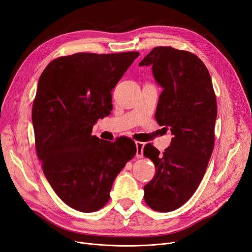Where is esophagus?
I'll list each match as a JSON object with an SVG mask.
<instances>
[{
    "mask_svg": "<svg viewBox=\"0 0 252 252\" xmlns=\"http://www.w3.org/2000/svg\"><path fill=\"white\" fill-rule=\"evenodd\" d=\"M145 143L143 142H136V147H137V153H136V157L138 158H143V149H144Z\"/></svg>",
    "mask_w": 252,
    "mask_h": 252,
    "instance_id": "esophagus-1",
    "label": "esophagus"
}]
</instances>
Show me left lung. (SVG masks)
<instances>
[{
  "label": "left lung",
  "instance_id": "8db88e82",
  "mask_svg": "<svg viewBox=\"0 0 252 252\" xmlns=\"http://www.w3.org/2000/svg\"><path fill=\"white\" fill-rule=\"evenodd\" d=\"M139 65H150L162 87L156 118L173 135L163 155L150 144L144 147L157 169L144 187V200L153 210L170 212L189 200L204 177L214 146L216 96L206 65L189 51L156 47Z\"/></svg>",
  "mask_w": 252,
  "mask_h": 252
}]
</instances>
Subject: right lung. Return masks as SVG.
<instances>
[{"instance_id": "add662e5", "label": "right lung", "mask_w": 252, "mask_h": 252, "mask_svg": "<svg viewBox=\"0 0 252 252\" xmlns=\"http://www.w3.org/2000/svg\"><path fill=\"white\" fill-rule=\"evenodd\" d=\"M138 57L75 53L52 61L40 76L32 111L38 158L53 190L75 210L104 207L116 176L136 155L133 140L110 143L92 129L110 114L111 92Z\"/></svg>"}]
</instances>
